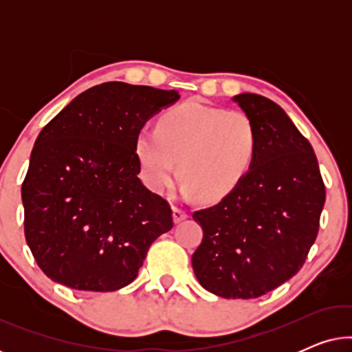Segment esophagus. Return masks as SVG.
Returning <instances> with one entry per match:
<instances>
[{"instance_id": "obj_1", "label": "esophagus", "mask_w": 352, "mask_h": 352, "mask_svg": "<svg viewBox=\"0 0 352 352\" xmlns=\"http://www.w3.org/2000/svg\"><path fill=\"white\" fill-rule=\"evenodd\" d=\"M187 218V213L182 208H177V206H173V219H175V223H181V221H184Z\"/></svg>"}]
</instances>
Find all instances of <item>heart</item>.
Returning <instances> with one entry per match:
<instances>
[{
	"instance_id": "b5f03b06",
	"label": "heart",
	"mask_w": 352,
	"mask_h": 352,
	"mask_svg": "<svg viewBox=\"0 0 352 352\" xmlns=\"http://www.w3.org/2000/svg\"><path fill=\"white\" fill-rule=\"evenodd\" d=\"M258 142L247 113L187 100L166 110L155 129H139L134 152L152 192H165L179 171L182 195L216 204L232 195L252 171Z\"/></svg>"
}]
</instances>
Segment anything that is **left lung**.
Masks as SVG:
<instances>
[{"mask_svg":"<svg viewBox=\"0 0 352 352\" xmlns=\"http://www.w3.org/2000/svg\"><path fill=\"white\" fill-rule=\"evenodd\" d=\"M234 100L258 129L256 160L232 195L194 211L204 239L192 267L205 290L252 300L302 267L319 232L325 186L312 146L280 105L252 93Z\"/></svg>","mask_w":352,"mask_h":352,"instance_id":"left-lung-1","label":"left lung"}]
</instances>
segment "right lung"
I'll list each match as a JSON object with an SVG mask.
<instances>
[{"label":"right lung","instance_id":"obj_1","mask_svg":"<svg viewBox=\"0 0 352 352\" xmlns=\"http://www.w3.org/2000/svg\"><path fill=\"white\" fill-rule=\"evenodd\" d=\"M177 91L109 81L72 100L38 134L22 182L23 230L51 280L115 292L173 228L170 204L142 184L134 139Z\"/></svg>","mask_w":352,"mask_h":352}]
</instances>
